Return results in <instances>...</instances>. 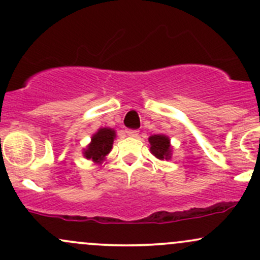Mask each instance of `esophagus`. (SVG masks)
Listing matches in <instances>:
<instances>
[{"mask_svg":"<svg viewBox=\"0 0 260 260\" xmlns=\"http://www.w3.org/2000/svg\"><path fill=\"white\" fill-rule=\"evenodd\" d=\"M126 133H127V136L134 137V138H136V137H138L139 131H137V129H127Z\"/></svg>","mask_w":260,"mask_h":260,"instance_id":"34e87169","label":"esophagus"}]
</instances>
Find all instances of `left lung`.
Segmentation results:
<instances>
[{
    "label": "left lung",
    "mask_w": 260,
    "mask_h": 260,
    "mask_svg": "<svg viewBox=\"0 0 260 260\" xmlns=\"http://www.w3.org/2000/svg\"><path fill=\"white\" fill-rule=\"evenodd\" d=\"M150 153L159 160H171L172 147L170 138L165 134H154L148 138Z\"/></svg>",
    "instance_id": "left-lung-1"
}]
</instances>
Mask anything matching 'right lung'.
I'll return each mask as SVG.
<instances>
[{
    "mask_svg": "<svg viewBox=\"0 0 260 260\" xmlns=\"http://www.w3.org/2000/svg\"><path fill=\"white\" fill-rule=\"evenodd\" d=\"M116 138V132L113 128L103 127L98 132L92 134L90 143L88 147L83 149V156L91 160L96 165H101L111 151L113 140Z\"/></svg>",
    "mask_w": 260,
    "mask_h": 260,
    "instance_id": "right-lung-1",
    "label": "right lung"
}]
</instances>
